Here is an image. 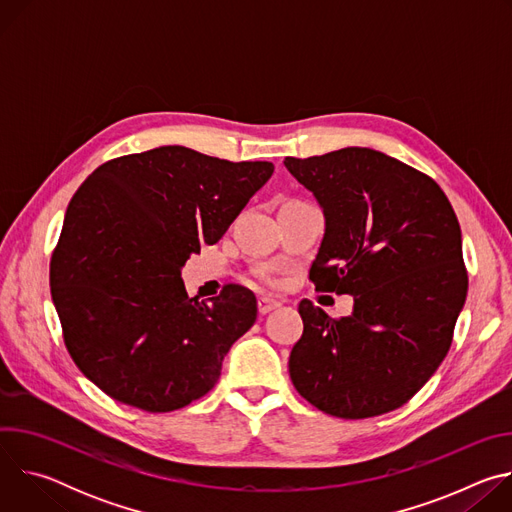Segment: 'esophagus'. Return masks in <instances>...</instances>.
Here are the masks:
<instances>
[{
    "label": "esophagus",
    "mask_w": 512,
    "mask_h": 512,
    "mask_svg": "<svg viewBox=\"0 0 512 512\" xmlns=\"http://www.w3.org/2000/svg\"><path fill=\"white\" fill-rule=\"evenodd\" d=\"M279 306H281V304H279L277 300L267 298V296H263V298H259V300H257V310H259V314H261V316H265V314H269V312L277 310Z\"/></svg>",
    "instance_id": "34e87169"
}]
</instances>
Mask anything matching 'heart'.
<instances>
[{
  "label": "heart",
  "mask_w": 512,
  "mask_h": 512,
  "mask_svg": "<svg viewBox=\"0 0 512 512\" xmlns=\"http://www.w3.org/2000/svg\"><path fill=\"white\" fill-rule=\"evenodd\" d=\"M263 279H265V281H267V283H271V281H273V279H271V277H269V275H263Z\"/></svg>",
  "instance_id": "obj_1"
}]
</instances>
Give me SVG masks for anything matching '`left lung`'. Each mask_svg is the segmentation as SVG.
Listing matches in <instances>:
<instances>
[{
    "mask_svg": "<svg viewBox=\"0 0 512 512\" xmlns=\"http://www.w3.org/2000/svg\"><path fill=\"white\" fill-rule=\"evenodd\" d=\"M283 164L326 218L310 279L354 298L340 320L300 302L304 334L289 354L291 383L334 417L389 413L450 350L468 294L456 212L429 176L371 148Z\"/></svg>",
    "mask_w": 512,
    "mask_h": 512,
    "instance_id": "1",
    "label": "left lung"
}]
</instances>
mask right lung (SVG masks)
I'll return each mask as SVG.
<instances>
[{"label": "right lung", "mask_w": 512, "mask_h": 512, "mask_svg": "<svg viewBox=\"0 0 512 512\" xmlns=\"http://www.w3.org/2000/svg\"><path fill=\"white\" fill-rule=\"evenodd\" d=\"M271 174V162L162 145L105 162L81 184L52 253L50 294L72 360L103 393L166 413L216 385L229 348L257 320V300L229 283L198 302L180 273Z\"/></svg>", "instance_id": "1"}]
</instances>
